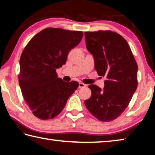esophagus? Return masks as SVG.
Returning a JSON list of instances; mask_svg holds the SVG:
<instances>
[{
    "label": "esophagus",
    "mask_w": 155,
    "mask_h": 155,
    "mask_svg": "<svg viewBox=\"0 0 155 155\" xmlns=\"http://www.w3.org/2000/svg\"><path fill=\"white\" fill-rule=\"evenodd\" d=\"M86 87V85L85 84H84L83 83H78V87L79 88H83V87Z\"/></svg>",
    "instance_id": "1"
}]
</instances>
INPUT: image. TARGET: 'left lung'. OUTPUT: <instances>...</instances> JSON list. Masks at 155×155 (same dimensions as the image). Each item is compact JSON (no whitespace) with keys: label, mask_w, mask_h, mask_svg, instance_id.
<instances>
[{"label":"left lung","mask_w":155,"mask_h":155,"mask_svg":"<svg viewBox=\"0 0 155 155\" xmlns=\"http://www.w3.org/2000/svg\"><path fill=\"white\" fill-rule=\"evenodd\" d=\"M85 37L98 74L106 78L103 90L89 85L91 96L85 104L100 121H112L128 107L137 89V64L127 40L120 34L98 31L85 32Z\"/></svg>","instance_id":"left-lung-1"}]
</instances>
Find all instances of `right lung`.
<instances>
[{"label": "right lung", "mask_w": 155, "mask_h": 155, "mask_svg": "<svg viewBox=\"0 0 155 155\" xmlns=\"http://www.w3.org/2000/svg\"><path fill=\"white\" fill-rule=\"evenodd\" d=\"M82 31L46 28L33 37L20 59L19 84L22 96L39 119L54 118L78 87L65 82L56 70L66 62L68 52L82 40Z\"/></svg>", "instance_id": "add662e5"}]
</instances>
